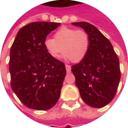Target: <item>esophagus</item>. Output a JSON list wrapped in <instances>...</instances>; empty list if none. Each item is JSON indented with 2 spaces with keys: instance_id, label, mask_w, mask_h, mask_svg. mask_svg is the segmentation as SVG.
<instances>
[{
  "instance_id": "esophagus-1",
  "label": "esophagus",
  "mask_w": 128,
  "mask_h": 128,
  "mask_svg": "<svg viewBox=\"0 0 128 128\" xmlns=\"http://www.w3.org/2000/svg\"><path fill=\"white\" fill-rule=\"evenodd\" d=\"M66 70L67 72H70V69H71V67L70 65H68V64H66Z\"/></svg>"
}]
</instances>
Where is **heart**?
I'll return each instance as SVG.
<instances>
[{"instance_id":"b5f03b06","label":"heart","mask_w":128,"mask_h":128,"mask_svg":"<svg viewBox=\"0 0 128 128\" xmlns=\"http://www.w3.org/2000/svg\"><path fill=\"white\" fill-rule=\"evenodd\" d=\"M54 38H47L44 42L45 49L54 58H59L64 50L65 60L78 62L82 61L88 52L90 38L84 30L64 26L55 33Z\"/></svg>"}]
</instances>
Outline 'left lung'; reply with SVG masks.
I'll return each instance as SVG.
<instances>
[{
    "label": "left lung",
    "mask_w": 128,
    "mask_h": 128,
    "mask_svg": "<svg viewBox=\"0 0 128 128\" xmlns=\"http://www.w3.org/2000/svg\"><path fill=\"white\" fill-rule=\"evenodd\" d=\"M72 24L82 27L90 38L86 57L71 66L76 86L86 104L93 108L104 107L114 97L119 84L118 56L108 39L92 24L86 22Z\"/></svg>",
    "instance_id": "left-lung-1"
}]
</instances>
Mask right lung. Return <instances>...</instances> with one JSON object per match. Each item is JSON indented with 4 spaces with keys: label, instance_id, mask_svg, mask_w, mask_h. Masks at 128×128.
Wrapping results in <instances>:
<instances>
[{
    "label": "right lung",
    "instance_id": "right-lung-1",
    "mask_svg": "<svg viewBox=\"0 0 128 128\" xmlns=\"http://www.w3.org/2000/svg\"><path fill=\"white\" fill-rule=\"evenodd\" d=\"M60 23L34 22L21 28L10 50L11 86L26 107L46 110L58 101L65 65L48 53L44 46L48 34Z\"/></svg>",
    "mask_w": 128,
    "mask_h": 128
}]
</instances>
